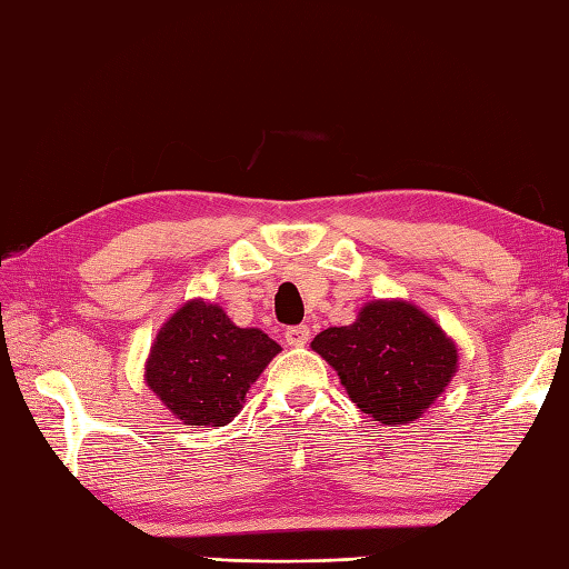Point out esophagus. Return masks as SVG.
<instances>
[{"instance_id":"34e87169","label":"esophagus","mask_w":569,"mask_h":569,"mask_svg":"<svg viewBox=\"0 0 569 569\" xmlns=\"http://www.w3.org/2000/svg\"><path fill=\"white\" fill-rule=\"evenodd\" d=\"M284 341L289 347H305L309 341V327L299 325V327H289L284 331Z\"/></svg>"}]
</instances>
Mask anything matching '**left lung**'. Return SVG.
<instances>
[{"label":"left lung","instance_id":"obj_1","mask_svg":"<svg viewBox=\"0 0 569 569\" xmlns=\"http://www.w3.org/2000/svg\"><path fill=\"white\" fill-rule=\"evenodd\" d=\"M312 349L335 367L349 399L386 426L416 421L458 369L453 339L403 299L363 305L353 325L319 331Z\"/></svg>","mask_w":569,"mask_h":569}]
</instances>
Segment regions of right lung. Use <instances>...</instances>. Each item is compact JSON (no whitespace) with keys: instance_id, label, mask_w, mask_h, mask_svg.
<instances>
[{"instance_id":"add662e5","label":"right lung","mask_w":569,"mask_h":569,"mask_svg":"<svg viewBox=\"0 0 569 569\" xmlns=\"http://www.w3.org/2000/svg\"><path fill=\"white\" fill-rule=\"evenodd\" d=\"M277 353L264 331L234 327L222 307L190 299L160 327L146 383L186 426H224Z\"/></svg>"}]
</instances>
